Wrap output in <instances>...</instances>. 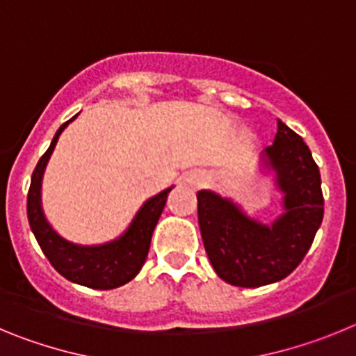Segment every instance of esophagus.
Returning a JSON list of instances; mask_svg holds the SVG:
<instances>
[{"mask_svg": "<svg viewBox=\"0 0 356 356\" xmlns=\"http://www.w3.org/2000/svg\"><path fill=\"white\" fill-rule=\"evenodd\" d=\"M203 181H205V178H203V175H200V172H191V175L187 176V184L191 185V187H200V185H203Z\"/></svg>", "mask_w": 356, "mask_h": 356, "instance_id": "34e87169", "label": "esophagus"}]
</instances>
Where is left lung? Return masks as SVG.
Returning a JSON list of instances; mask_svg holds the SVG:
<instances>
[{"label":"left lung","mask_w":356,"mask_h":356,"mask_svg":"<svg viewBox=\"0 0 356 356\" xmlns=\"http://www.w3.org/2000/svg\"><path fill=\"white\" fill-rule=\"evenodd\" d=\"M262 162L275 171L276 187L284 194L285 212L273 225L254 221L212 191L197 193V221L210 264L219 278L237 287H262L291 275L312 246L325 213L312 153L280 119Z\"/></svg>","instance_id":"obj_1"}]
</instances>
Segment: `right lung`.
<instances>
[{"label": "right lung", "instance_id": "right-lung-1", "mask_svg": "<svg viewBox=\"0 0 356 356\" xmlns=\"http://www.w3.org/2000/svg\"><path fill=\"white\" fill-rule=\"evenodd\" d=\"M74 118L69 119L56 130L48 151L40 156L33 169L30 191H28V222L46 259L64 278L72 284L108 291L128 284L139 275L149 251L151 235L165 207L171 188H165L156 196L149 197L140 207L127 232L115 241L99 246H80L62 238L44 217L42 205H40V185H42L44 169L55 149L56 140Z\"/></svg>", "mask_w": 356, "mask_h": 356}]
</instances>
